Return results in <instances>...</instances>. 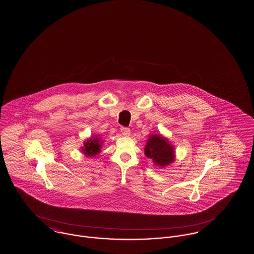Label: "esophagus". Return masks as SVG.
<instances>
[{"mask_svg":"<svg viewBox=\"0 0 254 254\" xmlns=\"http://www.w3.org/2000/svg\"><path fill=\"white\" fill-rule=\"evenodd\" d=\"M121 131L123 132V134L125 135V136H127V135H130V130L129 128H127V127H121Z\"/></svg>","mask_w":254,"mask_h":254,"instance_id":"obj_1","label":"esophagus"}]
</instances>
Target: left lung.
<instances>
[{
    "mask_svg": "<svg viewBox=\"0 0 254 254\" xmlns=\"http://www.w3.org/2000/svg\"><path fill=\"white\" fill-rule=\"evenodd\" d=\"M145 154L159 166H166L174 160V147L170 145L168 140L160 134H154L148 138L145 147Z\"/></svg>",
    "mask_w": 254,
    "mask_h": 254,
    "instance_id": "1",
    "label": "left lung"
}]
</instances>
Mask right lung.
<instances>
[{"mask_svg": "<svg viewBox=\"0 0 254 254\" xmlns=\"http://www.w3.org/2000/svg\"><path fill=\"white\" fill-rule=\"evenodd\" d=\"M102 141L99 140V138L93 137L87 140L84 145L82 147V151L87 156V157H92L95 156L96 154L100 152V147H101Z\"/></svg>", "mask_w": 254, "mask_h": 254, "instance_id": "add662e5", "label": "right lung"}]
</instances>
